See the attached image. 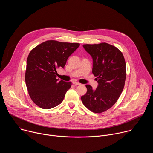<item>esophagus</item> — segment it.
<instances>
[{"mask_svg":"<svg viewBox=\"0 0 153 153\" xmlns=\"http://www.w3.org/2000/svg\"><path fill=\"white\" fill-rule=\"evenodd\" d=\"M73 85H80V83L79 82H76V81H73Z\"/></svg>","mask_w":153,"mask_h":153,"instance_id":"34e87169","label":"esophagus"}]
</instances>
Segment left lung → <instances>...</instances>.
<instances>
[{"instance_id":"obj_1","label":"left lung","mask_w":153,"mask_h":153,"mask_svg":"<svg viewBox=\"0 0 153 153\" xmlns=\"http://www.w3.org/2000/svg\"><path fill=\"white\" fill-rule=\"evenodd\" d=\"M83 47L93 57L92 71L99 85L93 90L91 85H86L87 91L81 100L91 111L102 113L116 103L123 90L126 77L125 58L117 48L105 42Z\"/></svg>"}]
</instances>
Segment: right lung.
<instances>
[{
  "instance_id": "obj_1",
  "label": "right lung",
  "mask_w": 153,
  "mask_h": 153,
  "mask_svg": "<svg viewBox=\"0 0 153 153\" xmlns=\"http://www.w3.org/2000/svg\"><path fill=\"white\" fill-rule=\"evenodd\" d=\"M79 45L78 43L49 40L30 51L25 79L29 96L36 105L47 110L62 103L72 83L59 82L56 70L65 66L68 58Z\"/></svg>"
}]
</instances>
